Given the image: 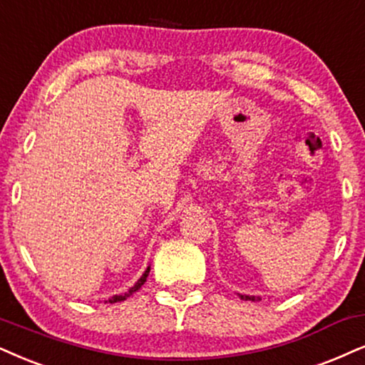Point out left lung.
I'll list each match as a JSON object with an SVG mask.
<instances>
[{
  "mask_svg": "<svg viewBox=\"0 0 365 365\" xmlns=\"http://www.w3.org/2000/svg\"><path fill=\"white\" fill-rule=\"evenodd\" d=\"M241 297V299H251V302H255L256 297H247V294H239Z\"/></svg>",
  "mask_w": 365,
  "mask_h": 365,
  "instance_id": "8db88e82",
  "label": "left lung"
}]
</instances>
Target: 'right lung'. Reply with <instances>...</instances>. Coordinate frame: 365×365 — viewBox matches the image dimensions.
<instances>
[{
	"label": "right lung",
	"mask_w": 365,
	"mask_h": 365,
	"mask_svg": "<svg viewBox=\"0 0 365 365\" xmlns=\"http://www.w3.org/2000/svg\"><path fill=\"white\" fill-rule=\"evenodd\" d=\"M148 274H150V266L146 267V271H145V273H143L141 278L136 281V284H135V286H131V288H129V292H128V293H123V294H114V297H113V298H109L108 302H106V303H118V302H123V299H126V298L129 297V294H133L135 292H138V289H140L141 286L145 284V281H146V278H148Z\"/></svg>",
	"instance_id": "right-lung-1"
}]
</instances>
